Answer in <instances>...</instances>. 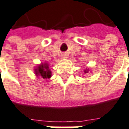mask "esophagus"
Returning <instances> with one entry per match:
<instances>
[{"label":"esophagus","mask_w":129,"mask_h":129,"mask_svg":"<svg viewBox=\"0 0 129 129\" xmlns=\"http://www.w3.org/2000/svg\"><path fill=\"white\" fill-rule=\"evenodd\" d=\"M63 57L64 58H66V57H67V55H66V54H63Z\"/></svg>","instance_id":"34e87169"}]
</instances>
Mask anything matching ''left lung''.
I'll return each mask as SVG.
<instances>
[{"label": "left lung", "mask_w": 129, "mask_h": 129, "mask_svg": "<svg viewBox=\"0 0 129 129\" xmlns=\"http://www.w3.org/2000/svg\"><path fill=\"white\" fill-rule=\"evenodd\" d=\"M88 72H89V69H86L84 70V73H85V74L88 73Z\"/></svg>", "instance_id": "1"}]
</instances>
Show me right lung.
I'll return each instance as SVG.
<instances>
[{
  "instance_id": "1",
  "label": "right lung",
  "mask_w": 129,
  "mask_h": 129,
  "mask_svg": "<svg viewBox=\"0 0 129 129\" xmlns=\"http://www.w3.org/2000/svg\"><path fill=\"white\" fill-rule=\"evenodd\" d=\"M35 73L38 77H42L43 79L50 78L52 77V71L49 69V65L47 62L41 63L35 69Z\"/></svg>"
}]
</instances>
